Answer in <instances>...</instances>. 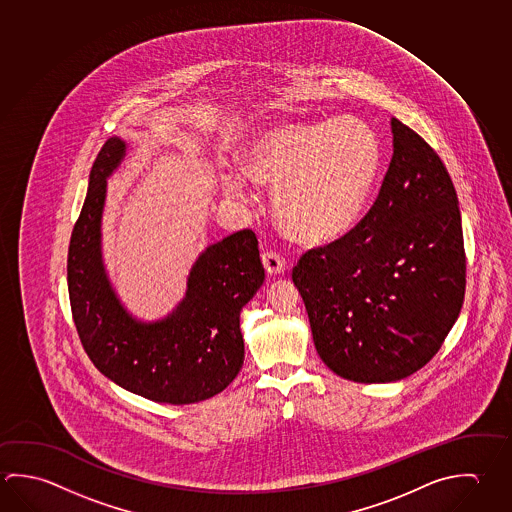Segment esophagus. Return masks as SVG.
<instances>
[{"label":"esophagus","mask_w":512,"mask_h":512,"mask_svg":"<svg viewBox=\"0 0 512 512\" xmlns=\"http://www.w3.org/2000/svg\"><path fill=\"white\" fill-rule=\"evenodd\" d=\"M262 264L268 271V275H277V273H284L287 269V262L282 255L273 250L262 253Z\"/></svg>","instance_id":"1"}]
</instances>
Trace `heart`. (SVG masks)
I'll list each match as a JSON object with an SVG mask.
<instances>
[{
    "instance_id": "b5f03b06",
    "label": "heart",
    "mask_w": 512,
    "mask_h": 512,
    "mask_svg": "<svg viewBox=\"0 0 512 512\" xmlns=\"http://www.w3.org/2000/svg\"><path fill=\"white\" fill-rule=\"evenodd\" d=\"M379 138L358 118L289 122L260 133L244 154L253 181L275 187L278 225L300 243H329L356 225L381 171ZM226 194L248 198L243 174H226Z\"/></svg>"
}]
</instances>
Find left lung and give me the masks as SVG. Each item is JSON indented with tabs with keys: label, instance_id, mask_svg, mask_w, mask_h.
I'll list each match as a JSON object with an SVG mask.
<instances>
[{
	"label": "left lung",
	"instance_id": "left-lung-1",
	"mask_svg": "<svg viewBox=\"0 0 512 512\" xmlns=\"http://www.w3.org/2000/svg\"><path fill=\"white\" fill-rule=\"evenodd\" d=\"M394 154L376 201L340 239L302 253L293 282L334 374L390 383L424 367L466 293L458 199L439 154L392 118Z\"/></svg>",
	"mask_w": 512,
	"mask_h": 512
}]
</instances>
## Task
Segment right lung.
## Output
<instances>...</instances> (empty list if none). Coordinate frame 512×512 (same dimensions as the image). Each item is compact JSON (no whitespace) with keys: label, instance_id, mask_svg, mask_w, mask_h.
<instances>
[{"label":"right lung","instance_id":"add662e5","mask_svg":"<svg viewBox=\"0 0 512 512\" xmlns=\"http://www.w3.org/2000/svg\"><path fill=\"white\" fill-rule=\"evenodd\" d=\"M126 145L109 138L91 167L90 189L68 248V293L82 347L104 376L154 403L190 404L223 392L243 367L239 314L264 282L250 228L208 246L189 289L162 322L140 323L120 305L100 259L106 178Z\"/></svg>","mask_w":512,"mask_h":512}]
</instances>
